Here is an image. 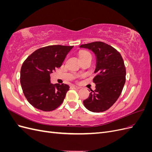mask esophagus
Here are the masks:
<instances>
[{"label": "esophagus", "instance_id": "esophagus-1", "mask_svg": "<svg viewBox=\"0 0 152 152\" xmlns=\"http://www.w3.org/2000/svg\"><path fill=\"white\" fill-rule=\"evenodd\" d=\"M71 88L72 89H80V87H78V86H75V85H72V86H71Z\"/></svg>", "mask_w": 152, "mask_h": 152}]
</instances>
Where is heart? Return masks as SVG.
<instances>
[{
	"instance_id": "b5f03b06",
	"label": "heart",
	"mask_w": 152,
	"mask_h": 152,
	"mask_svg": "<svg viewBox=\"0 0 152 152\" xmlns=\"http://www.w3.org/2000/svg\"><path fill=\"white\" fill-rule=\"evenodd\" d=\"M88 56H91L89 53L87 52V51H82V53H80L79 57H80V58H84V57Z\"/></svg>"
}]
</instances>
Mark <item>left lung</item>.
I'll return each mask as SVG.
<instances>
[{"label": "left lung", "instance_id": "1", "mask_svg": "<svg viewBox=\"0 0 152 152\" xmlns=\"http://www.w3.org/2000/svg\"><path fill=\"white\" fill-rule=\"evenodd\" d=\"M80 48L91 50L96 57L93 79L96 89L91 91L84 105L91 112H104L116 102L125 84L126 70L122 57L115 49L102 42L82 44Z\"/></svg>", "mask_w": 152, "mask_h": 152}]
</instances>
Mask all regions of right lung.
<instances>
[{
    "mask_svg": "<svg viewBox=\"0 0 152 152\" xmlns=\"http://www.w3.org/2000/svg\"><path fill=\"white\" fill-rule=\"evenodd\" d=\"M73 47L54 45L40 48L23 63L20 83L26 99L34 107L50 112L62 104L70 87L51 84L50 74L61 66Z\"/></svg>",
    "mask_w": 152,
    "mask_h": 152,
    "instance_id": "1",
    "label": "right lung"
}]
</instances>
